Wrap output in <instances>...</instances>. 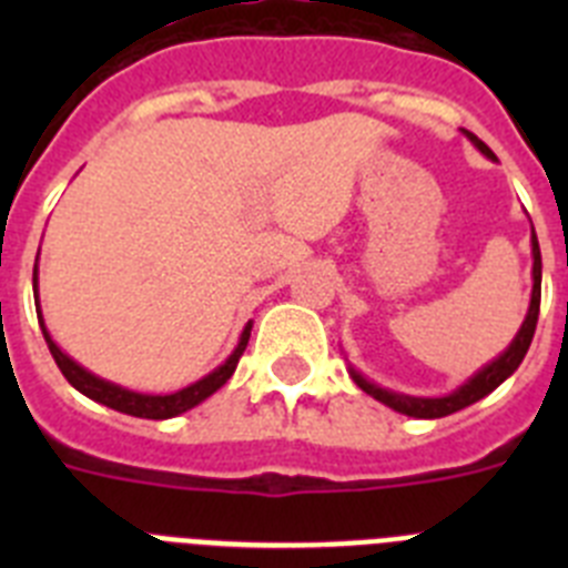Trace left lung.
Masks as SVG:
<instances>
[{
	"label": "left lung",
	"instance_id": "left-lung-1",
	"mask_svg": "<svg viewBox=\"0 0 568 568\" xmlns=\"http://www.w3.org/2000/svg\"><path fill=\"white\" fill-rule=\"evenodd\" d=\"M460 133L475 144V150L491 159V162H498L495 153L480 142L478 135L469 133V130H460ZM540 278H544V264H540V247H538V235H535V227H531V295H529V310H526V318L520 324V329L515 333L511 344L506 346L504 353L498 358H491L489 364H484L478 373L466 378L458 389H453L449 395H440V398H418V395H404V393H395V389H386V386L375 384V381L366 378L364 373H358L353 364H349V375H353L355 384L364 389L366 395H373L375 400H381L384 406L395 409L400 415H409V418H444V415H453L464 406L475 404V400L486 398L491 389H498L506 378H509L515 369L520 366L524 361L526 349L531 344V335H535V327H538V313H540Z\"/></svg>",
	"mask_w": 568,
	"mask_h": 568
}]
</instances>
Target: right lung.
<instances>
[{"mask_svg": "<svg viewBox=\"0 0 568 568\" xmlns=\"http://www.w3.org/2000/svg\"><path fill=\"white\" fill-rule=\"evenodd\" d=\"M33 295H37L39 327H42L44 341H48L50 355H53V361H57V366L62 369L64 378L70 381V386H73V389H79L82 395H88L90 400L110 406V409H115V413L133 415V418H150V420L175 418V415L187 413V409L199 406L202 400H207L213 393H219V389H222V386L233 378L241 353L247 349L250 329H253V321H247L239 335V344L233 346V353H230L222 364L215 366L213 373H207L204 378L193 381V384H187L184 389H175V393H159V395L139 393V389H128V386H122V384H113V381H108V378H99L97 373H90V369H84L79 361L70 358L62 346L53 341L50 329L44 327L42 307H39V264H33Z\"/></svg>", "mask_w": 568, "mask_h": 568, "instance_id": "right-lung-1", "label": "right lung"}]
</instances>
